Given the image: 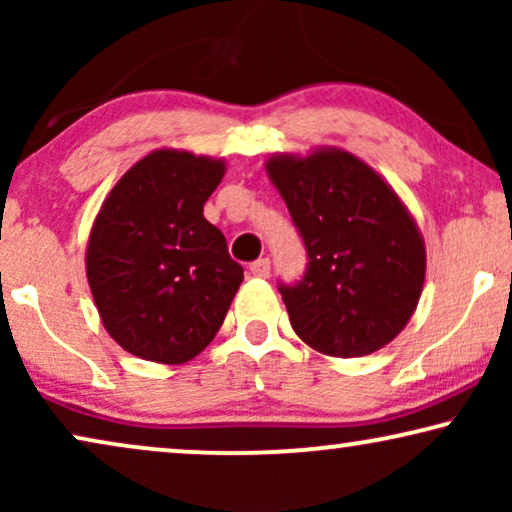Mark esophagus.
Segmentation results:
<instances>
[{"label": "esophagus", "instance_id": "1", "mask_svg": "<svg viewBox=\"0 0 512 512\" xmlns=\"http://www.w3.org/2000/svg\"><path fill=\"white\" fill-rule=\"evenodd\" d=\"M249 270H251V275L254 277H268L270 275V261L268 258H258V261H254L249 265Z\"/></svg>", "mask_w": 512, "mask_h": 512}]
</instances>
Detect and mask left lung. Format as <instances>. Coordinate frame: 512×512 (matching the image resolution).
<instances>
[{
  "instance_id": "8db88e82",
  "label": "left lung",
  "mask_w": 512,
  "mask_h": 512,
  "mask_svg": "<svg viewBox=\"0 0 512 512\" xmlns=\"http://www.w3.org/2000/svg\"><path fill=\"white\" fill-rule=\"evenodd\" d=\"M265 172L307 249L305 277L279 284L293 331L321 354L366 356L417 310L426 247L394 188L354 153H275Z\"/></svg>"
}]
</instances>
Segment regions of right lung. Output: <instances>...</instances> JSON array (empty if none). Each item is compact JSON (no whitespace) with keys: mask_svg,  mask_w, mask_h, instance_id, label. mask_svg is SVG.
I'll return each instance as SVG.
<instances>
[{"mask_svg":"<svg viewBox=\"0 0 512 512\" xmlns=\"http://www.w3.org/2000/svg\"><path fill=\"white\" fill-rule=\"evenodd\" d=\"M226 163L158 149L111 188L86 249L90 293L107 333L139 359L179 366L226 319L244 270L202 214Z\"/></svg>","mask_w":512,"mask_h":512,"instance_id":"add662e5","label":"right lung"}]
</instances>
